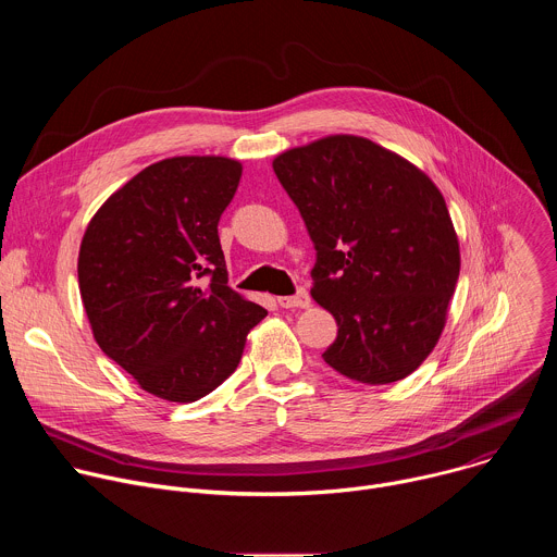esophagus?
Returning a JSON list of instances; mask_svg holds the SVG:
<instances>
[{
  "instance_id": "obj_1",
  "label": "esophagus",
  "mask_w": 557,
  "mask_h": 557,
  "mask_svg": "<svg viewBox=\"0 0 557 557\" xmlns=\"http://www.w3.org/2000/svg\"><path fill=\"white\" fill-rule=\"evenodd\" d=\"M277 304L282 308H308L310 306V297L306 290H297V295L290 297H277Z\"/></svg>"
}]
</instances>
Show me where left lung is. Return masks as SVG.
<instances>
[{"label": "left lung", "instance_id": "left-lung-1", "mask_svg": "<svg viewBox=\"0 0 557 557\" xmlns=\"http://www.w3.org/2000/svg\"><path fill=\"white\" fill-rule=\"evenodd\" d=\"M273 170L317 251L310 295L337 322L324 361L368 385L406 379L438 344L460 273L443 194L404 156L352 134L286 149Z\"/></svg>", "mask_w": 557, "mask_h": 557}]
</instances>
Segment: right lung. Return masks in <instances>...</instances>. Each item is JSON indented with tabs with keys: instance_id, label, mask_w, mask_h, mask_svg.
Wrapping results in <instances>:
<instances>
[{
	"instance_id": "add662e5",
	"label": "right lung",
	"mask_w": 557,
	"mask_h": 557,
	"mask_svg": "<svg viewBox=\"0 0 557 557\" xmlns=\"http://www.w3.org/2000/svg\"><path fill=\"white\" fill-rule=\"evenodd\" d=\"M240 176L226 156L165 158L116 189L84 233L76 271L92 335L158 399L213 392L267 317L226 284L218 222Z\"/></svg>"
}]
</instances>
